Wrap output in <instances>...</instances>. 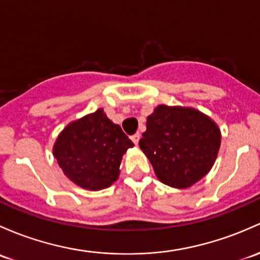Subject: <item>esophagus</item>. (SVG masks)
I'll return each mask as SVG.
<instances>
[{
  "mask_svg": "<svg viewBox=\"0 0 260 260\" xmlns=\"http://www.w3.org/2000/svg\"><path fill=\"white\" fill-rule=\"evenodd\" d=\"M131 139H132L133 143H135L136 146H137V144L139 143V139H141V135H139V133H136V135L131 136Z\"/></svg>",
  "mask_w": 260,
  "mask_h": 260,
  "instance_id": "1",
  "label": "esophagus"
}]
</instances>
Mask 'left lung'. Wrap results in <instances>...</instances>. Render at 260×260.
I'll list each match as a JSON object with an SVG mask.
<instances>
[{
    "mask_svg": "<svg viewBox=\"0 0 260 260\" xmlns=\"http://www.w3.org/2000/svg\"><path fill=\"white\" fill-rule=\"evenodd\" d=\"M142 136L139 147L155 176L173 188H188L203 178L220 147L217 124L193 108L158 106Z\"/></svg>",
    "mask_w": 260,
    "mask_h": 260,
    "instance_id": "1",
    "label": "left lung"
}]
</instances>
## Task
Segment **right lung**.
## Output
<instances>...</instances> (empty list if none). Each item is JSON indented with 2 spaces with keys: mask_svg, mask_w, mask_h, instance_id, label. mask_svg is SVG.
Listing matches in <instances>:
<instances>
[{
  "mask_svg": "<svg viewBox=\"0 0 260 260\" xmlns=\"http://www.w3.org/2000/svg\"><path fill=\"white\" fill-rule=\"evenodd\" d=\"M133 147L103 109L70 123L58 136L53 155L66 176L84 189L109 187L119 176L122 155Z\"/></svg>",
  "mask_w": 260,
  "mask_h": 260,
  "instance_id": "add662e5",
  "label": "right lung"
}]
</instances>
